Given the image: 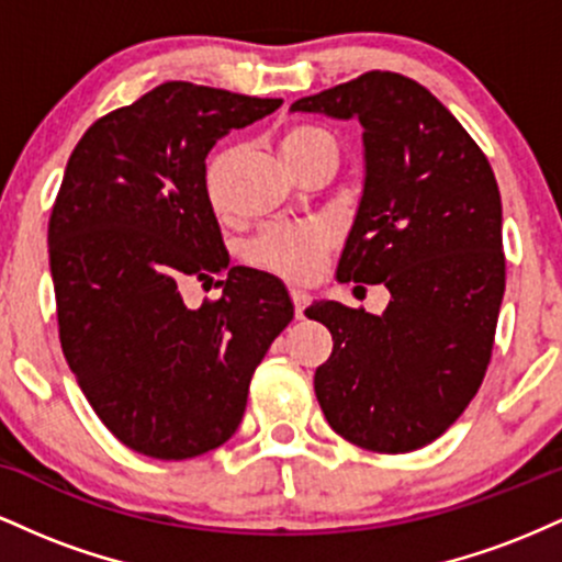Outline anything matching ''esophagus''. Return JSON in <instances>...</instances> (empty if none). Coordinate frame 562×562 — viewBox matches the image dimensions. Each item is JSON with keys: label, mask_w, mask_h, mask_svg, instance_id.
<instances>
[{"label": "esophagus", "mask_w": 562, "mask_h": 562, "mask_svg": "<svg viewBox=\"0 0 562 562\" xmlns=\"http://www.w3.org/2000/svg\"><path fill=\"white\" fill-rule=\"evenodd\" d=\"M290 299H293L295 319H303V312H306V306H308V293H306V290L293 288V290H290Z\"/></svg>", "instance_id": "obj_1"}]
</instances>
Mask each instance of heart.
I'll list each match as a JSON object with an SVG mask.
<instances>
[{
	"mask_svg": "<svg viewBox=\"0 0 562 562\" xmlns=\"http://www.w3.org/2000/svg\"><path fill=\"white\" fill-rule=\"evenodd\" d=\"M277 147L290 169H299L303 160L314 158L322 150H335V139L327 128L306 121H290L277 132ZM235 150L229 145L216 147L203 166V192L211 209L222 214L227 209V171ZM333 245V232L322 222H306L299 227L263 229L248 245V261L267 272L285 277L290 282H306L319 272L325 254Z\"/></svg>",
	"mask_w": 562,
	"mask_h": 562,
	"instance_id": "1",
	"label": "heart"
}]
</instances>
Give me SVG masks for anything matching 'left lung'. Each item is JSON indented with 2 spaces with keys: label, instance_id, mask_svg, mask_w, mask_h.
<instances>
[{
  "label": "left lung",
  "instance_id": "left-lung-1",
  "mask_svg": "<svg viewBox=\"0 0 562 562\" xmlns=\"http://www.w3.org/2000/svg\"><path fill=\"white\" fill-rule=\"evenodd\" d=\"M290 111L364 126V192L338 280L391 293L380 317L338 301L306 308L333 335L314 393L346 441L415 451L465 412L492 362L505 295L494 171L423 83L391 70L301 97Z\"/></svg>",
  "mask_w": 562,
  "mask_h": 562
}]
</instances>
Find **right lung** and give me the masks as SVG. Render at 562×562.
<instances>
[{
    "mask_svg": "<svg viewBox=\"0 0 562 562\" xmlns=\"http://www.w3.org/2000/svg\"><path fill=\"white\" fill-rule=\"evenodd\" d=\"M280 105L166 81L97 119L70 153L47 235L60 346L97 417L139 454L190 460L229 441L293 319L277 277L229 269L203 192L216 139ZM218 273L223 299L187 310L183 282Z\"/></svg>",
    "mask_w": 562,
    "mask_h": 562,
    "instance_id": "add662e5",
    "label": "right lung"
}]
</instances>
